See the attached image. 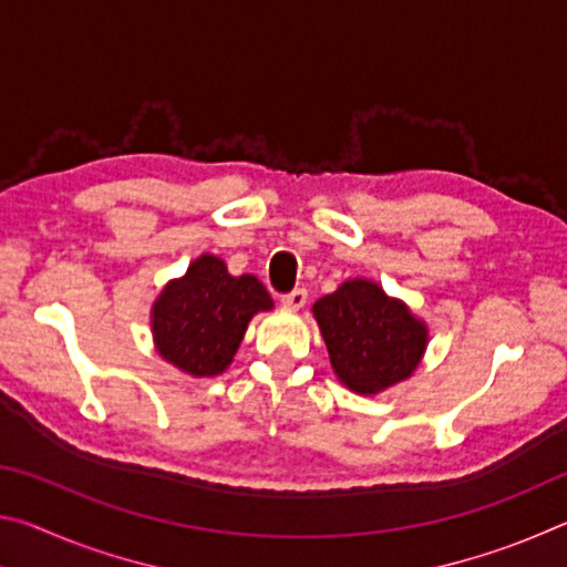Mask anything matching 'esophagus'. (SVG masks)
<instances>
[{"label": "esophagus", "instance_id": "obj_1", "mask_svg": "<svg viewBox=\"0 0 567 567\" xmlns=\"http://www.w3.org/2000/svg\"><path fill=\"white\" fill-rule=\"evenodd\" d=\"M305 302H307V290H302V287H295L292 292L282 295V305L285 307H292V310H300Z\"/></svg>", "mask_w": 567, "mask_h": 567}]
</instances>
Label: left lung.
Masks as SVG:
<instances>
[{"instance_id":"1","label":"left lung","mask_w":567,"mask_h":567,"mask_svg":"<svg viewBox=\"0 0 567 567\" xmlns=\"http://www.w3.org/2000/svg\"><path fill=\"white\" fill-rule=\"evenodd\" d=\"M312 312L334 372L360 395H375L410 378L425 350V324L375 282H344L315 302Z\"/></svg>"}]
</instances>
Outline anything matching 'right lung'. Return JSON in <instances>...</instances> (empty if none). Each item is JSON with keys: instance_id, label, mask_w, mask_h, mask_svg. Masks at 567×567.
I'll return each instance as SVG.
<instances>
[{"instance_id": "1", "label": "right lung", "mask_w": 567, "mask_h": 567, "mask_svg": "<svg viewBox=\"0 0 567 567\" xmlns=\"http://www.w3.org/2000/svg\"><path fill=\"white\" fill-rule=\"evenodd\" d=\"M270 307L272 297L257 277H233L219 257L203 255L155 302L157 350L189 375H219L233 362L249 318Z\"/></svg>"}]
</instances>
